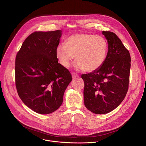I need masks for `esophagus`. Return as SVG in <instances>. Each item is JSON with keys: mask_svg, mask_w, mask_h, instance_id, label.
<instances>
[{"mask_svg": "<svg viewBox=\"0 0 146 146\" xmlns=\"http://www.w3.org/2000/svg\"><path fill=\"white\" fill-rule=\"evenodd\" d=\"M72 76L73 78H76L77 77H78V74H77V73H72Z\"/></svg>", "mask_w": 146, "mask_h": 146, "instance_id": "1", "label": "esophagus"}]
</instances>
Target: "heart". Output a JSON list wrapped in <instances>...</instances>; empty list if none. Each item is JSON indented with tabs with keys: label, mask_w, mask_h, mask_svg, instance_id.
<instances>
[{
	"label": "heart",
	"mask_w": 146,
	"mask_h": 146,
	"mask_svg": "<svg viewBox=\"0 0 146 146\" xmlns=\"http://www.w3.org/2000/svg\"><path fill=\"white\" fill-rule=\"evenodd\" d=\"M108 50L107 41L101 36L78 33L69 37L66 44L56 48V55L61 65L68 68L71 62L76 70L91 72L98 70L105 62Z\"/></svg>",
	"instance_id": "heart-1"
}]
</instances>
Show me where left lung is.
Returning <instances> with one entry per match:
<instances>
[{
  "label": "left lung",
  "mask_w": 146,
  "mask_h": 146,
  "mask_svg": "<svg viewBox=\"0 0 146 146\" xmlns=\"http://www.w3.org/2000/svg\"><path fill=\"white\" fill-rule=\"evenodd\" d=\"M108 43L103 64L96 70L81 76L84 80V102L86 108L97 114L114 110L122 102L128 90L131 56L113 32L103 31Z\"/></svg>",
  "instance_id": "left-lung-1"
}]
</instances>
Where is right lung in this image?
<instances>
[{"label": "right lung", "instance_id": "1", "mask_svg": "<svg viewBox=\"0 0 146 146\" xmlns=\"http://www.w3.org/2000/svg\"><path fill=\"white\" fill-rule=\"evenodd\" d=\"M62 31L35 32L24 41L15 58V84L25 105L41 114L61 106L72 77L58 63L56 48Z\"/></svg>", "mask_w": 146, "mask_h": 146}]
</instances>
